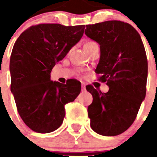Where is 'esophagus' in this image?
I'll return each instance as SVG.
<instances>
[{
	"label": "esophagus",
	"mask_w": 157,
	"mask_h": 157,
	"mask_svg": "<svg viewBox=\"0 0 157 157\" xmlns=\"http://www.w3.org/2000/svg\"><path fill=\"white\" fill-rule=\"evenodd\" d=\"M81 90L86 91V84L85 83L81 84Z\"/></svg>",
	"instance_id": "obj_1"
}]
</instances>
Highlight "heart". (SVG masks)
I'll return each instance as SVG.
<instances>
[{
	"mask_svg": "<svg viewBox=\"0 0 157 157\" xmlns=\"http://www.w3.org/2000/svg\"><path fill=\"white\" fill-rule=\"evenodd\" d=\"M92 44H95V42H93V41H89L87 42L85 45H92Z\"/></svg>",
	"mask_w": 157,
	"mask_h": 157,
	"instance_id": "b5f03b06",
	"label": "heart"
}]
</instances>
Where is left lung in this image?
I'll return each mask as SVG.
<instances>
[{
	"label": "left lung",
	"mask_w": 157,
	"mask_h": 157,
	"mask_svg": "<svg viewBox=\"0 0 157 157\" xmlns=\"http://www.w3.org/2000/svg\"><path fill=\"white\" fill-rule=\"evenodd\" d=\"M85 33L100 46L95 72L109 90L92 86L88 116L94 131L103 136L122 134L133 124L146 96L147 59L139 33L130 24L112 20L86 25Z\"/></svg>",
	"instance_id": "obj_1"
}]
</instances>
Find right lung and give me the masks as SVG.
Returning a JSON list of instances; mask_svg holds the SVG:
<instances>
[{
  "instance_id": "1",
  "label": "right lung",
  "mask_w": 157,
  "mask_h": 157,
  "mask_svg": "<svg viewBox=\"0 0 157 157\" xmlns=\"http://www.w3.org/2000/svg\"><path fill=\"white\" fill-rule=\"evenodd\" d=\"M85 25L45 23L24 31L14 43L10 61V90L18 114L33 131L46 134L60 127L65 105L76 99L81 82L50 80V72L79 42Z\"/></svg>"
}]
</instances>
